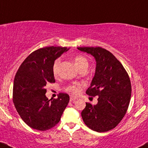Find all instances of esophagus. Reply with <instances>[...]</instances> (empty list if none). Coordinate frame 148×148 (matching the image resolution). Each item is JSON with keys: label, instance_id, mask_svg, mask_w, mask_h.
<instances>
[{"label": "esophagus", "instance_id": "34e87169", "mask_svg": "<svg viewBox=\"0 0 148 148\" xmlns=\"http://www.w3.org/2000/svg\"><path fill=\"white\" fill-rule=\"evenodd\" d=\"M75 99H77V97H73V96H71L70 97V101H73Z\"/></svg>", "mask_w": 148, "mask_h": 148}]
</instances>
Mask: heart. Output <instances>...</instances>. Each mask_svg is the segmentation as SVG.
<instances>
[{"instance_id":"b5f03b06","label":"heart","mask_w":148,"mask_h":148,"mask_svg":"<svg viewBox=\"0 0 148 148\" xmlns=\"http://www.w3.org/2000/svg\"><path fill=\"white\" fill-rule=\"evenodd\" d=\"M75 64L76 66L79 69V70L82 69L88 68V61L87 58L84 56H82V55H76L74 58ZM60 64V60L56 59L55 60L53 64V73L55 75L58 74V70H59V66ZM84 84L82 83H73L71 84H69L68 86L66 88V90L67 92H70L73 95H77L79 92L81 88L84 86Z\"/></svg>"}]
</instances>
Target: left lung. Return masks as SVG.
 <instances>
[{"mask_svg":"<svg viewBox=\"0 0 148 148\" xmlns=\"http://www.w3.org/2000/svg\"><path fill=\"white\" fill-rule=\"evenodd\" d=\"M94 56L97 65L89 96H98V103H86L82 117L91 130L104 132L114 128L125 116L130 103L132 87L124 67L112 53L99 47H77Z\"/></svg>","mask_w":148,"mask_h":148,"instance_id":"obj_1","label":"left lung"}]
</instances>
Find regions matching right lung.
Returning <instances> with one entry per match:
<instances>
[{"instance_id":"add662e5","label":"right lung","mask_w":148,"mask_h":148,"mask_svg":"<svg viewBox=\"0 0 148 148\" xmlns=\"http://www.w3.org/2000/svg\"><path fill=\"white\" fill-rule=\"evenodd\" d=\"M69 49L47 47L32 52L20 66L13 87V101L20 116L33 129L45 131L60 121L69 102V95L59 93L58 98L48 99L45 88L55 83L53 64Z\"/></svg>"}]
</instances>
